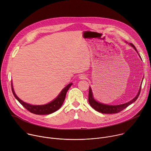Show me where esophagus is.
Here are the masks:
<instances>
[{"label": "esophagus", "mask_w": 151, "mask_h": 151, "mask_svg": "<svg viewBox=\"0 0 151 151\" xmlns=\"http://www.w3.org/2000/svg\"><path fill=\"white\" fill-rule=\"evenodd\" d=\"M79 78L80 79H85L86 78V75L84 74H81L80 75V76H79Z\"/></svg>", "instance_id": "1"}]
</instances>
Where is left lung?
I'll return each instance as SVG.
<instances>
[{
	"label": "left lung",
	"mask_w": 151,
	"mask_h": 151,
	"mask_svg": "<svg viewBox=\"0 0 151 151\" xmlns=\"http://www.w3.org/2000/svg\"><path fill=\"white\" fill-rule=\"evenodd\" d=\"M129 45L134 47V49L137 51V52L138 53L137 50L135 47L134 46V45L132 43H129ZM141 87L140 88V90L139 91V93L137 94L136 96L130 101L128 102H127L125 104H123L120 105H106L102 103H100L99 102H97L96 101L94 98H93V93L91 89V87H90L89 88V93H88V102L90 105V106L93 108L96 111H97L98 112H100L101 113H105V114H114V113H117L122 111L123 109H124L126 108L128 106L134 102L137 98L139 96V94L140 93V90H141Z\"/></svg>",
	"instance_id": "1"
}]
</instances>
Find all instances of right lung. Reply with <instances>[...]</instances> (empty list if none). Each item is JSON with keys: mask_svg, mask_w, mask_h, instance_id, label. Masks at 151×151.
I'll return each mask as SVG.
<instances>
[{"mask_svg": "<svg viewBox=\"0 0 151 151\" xmlns=\"http://www.w3.org/2000/svg\"><path fill=\"white\" fill-rule=\"evenodd\" d=\"M72 85V83L68 84L65 87H64L63 89V90L61 91V93L59 94V95L55 99L53 100L52 102L48 103L47 104L42 105H31L22 101L20 99H19L17 96V95L16 94L14 91L12 84H11V89H12V93L14 96V97L16 98V99L26 109H28L29 112L33 114H38V115H45V114H51L55 111H57L58 109L61 106V105H63L65 100L66 93Z\"/></svg>", "mask_w": 151, "mask_h": 151, "instance_id": "obj_1", "label": "right lung"}]
</instances>
